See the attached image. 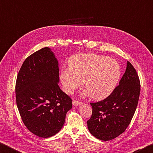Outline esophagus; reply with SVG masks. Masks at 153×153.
Segmentation results:
<instances>
[{
	"label": "esophagus",
	"instance_id": "1",
	"mask_svg": "<svg viewBox=\"0 0 153 153\" xmlns=\"http://www.w3.org/2000/svg\"><path fill=\"white\" fill-rule=\"evenodd\" d=\"M72 104H73V105L76 107V106L81 105L82 102H81V101H76V100H73L72 101Z\"/></svg>",
	"mask_w": 153,
	"mask_h": 153
}]
</instances>
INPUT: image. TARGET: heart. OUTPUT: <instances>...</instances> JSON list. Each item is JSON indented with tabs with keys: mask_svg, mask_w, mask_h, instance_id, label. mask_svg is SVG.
<instances>
[{
	"mask_svg": "<svg viewBox=\"0 0 153 153\" xmlns=\"http://www.w3.org/2000/svg\"><path fill=\"white\" fill-rule=\"evenodd\" d=\"M121 73V66L114 59L94 53H81L70 59L69 68L62 71L60 80L64 91L68 94L81 87L85 81L88 90L85 93L101 100L116 89Z\"/></svg>",
	"mask_w": 153,
	"mask_h": 153,
	"instance_id": "b5f03b06",
	"label": "heart"
}]
</instances>
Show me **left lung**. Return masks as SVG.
<instances>
[{
    "label": "left lung",
    "mask_w": 153,
    "mask_h": 153,
    "mask_svg": "<svg viewBox=\"0 0 153 153\" xmlns=\"http://www.w3.org/2000/svg\"><path fill=\"white\" fill-rule=\"evenodd\" d=\"M140 83L135 68L129 62L125 73L110 95L97 103H91L93 111L87 121L90 133L108 141L124 132L137 108Z\"/></svg>",
    "instance_id": "left-lung-1"
}]
</instances>
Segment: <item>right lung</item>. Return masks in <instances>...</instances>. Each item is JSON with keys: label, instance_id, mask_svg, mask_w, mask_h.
Returning a JSON list of instances; mask_svg holds the SVG:
<instances>
[{"label": "right lung", "instance_id": "right-lung-1", "mask_svg": "<svg viewBox=\"0 0 153 153\" xmlns=\"http://www.w3.org/2000/svg\"><path fill=\"white\" fill-rule=\"evenodd\" d=\"M59 81L58 62L48 47L27 58L17 74L16 102L21 119L31 132L41 138L56 134L72 107Z\"/></svg>", "mask_w": 153, "mask_h": 153}]
</instances>
